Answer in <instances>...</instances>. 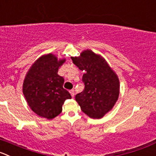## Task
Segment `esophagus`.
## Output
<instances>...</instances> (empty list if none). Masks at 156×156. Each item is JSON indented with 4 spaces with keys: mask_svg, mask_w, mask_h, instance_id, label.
<instances>
[{
    "mask_svg": "<svg viewBox=\"0 0 156 156\" xmlns=\"http://www.w3.org/2000/svg\"><path fill=\"white\" fill-rule=\"evenodd\" d=\"M70 94H71V95L72 96V97H74V95H75V91H74V89H71L69 91Z\"/></svg>",
    "mask_w": 156,
    "mask_h": 156,
    "instance_id": "1",
    "label": "esophagus"
}]
</instances>
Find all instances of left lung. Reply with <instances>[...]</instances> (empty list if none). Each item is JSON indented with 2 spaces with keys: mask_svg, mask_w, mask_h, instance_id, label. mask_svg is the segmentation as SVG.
I'll list each match as a JSON object with an SVG mask.
<instances>
[{
  "mask_svg": "<svg viewBox=\"0 0 156 156\" xmlns=\"http://www.w3.org/2000/svg\"><path fill=\"white\" fill-rule=\"evenodd\" d=\"M80 70L85 71L84 91L75 100L84 113L93 119H101L113 108L119 94V80L104 58L91 50L71 58Z\"/></svg>",
  "mask_w": 156,
  "mask_h": 156,
  "instance_id": "1",
  "label": "left lung"
}]
</instances>
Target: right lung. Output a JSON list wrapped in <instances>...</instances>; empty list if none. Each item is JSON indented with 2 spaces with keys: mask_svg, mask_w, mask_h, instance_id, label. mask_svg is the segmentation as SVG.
<instances>
[{
  "mask_svg": "<svg viewBox=\"0 0 156 156\" xmlns=\"http://www.w3.org/2000/svg\"><path fill=\"white\" fill-rule=\"evenodd\" d=\"M65 59L58 61L52 54L39 58L27 73L23 93L31 110L37 115L52 119L60 114L66 99L71 98L63 88L65 79L58 75Z\"/></svg>",
  "mask_w": 156,
  "mask_h": 156,
  "instance_id": "add662e5",
  "label": "right lung"
}]
</instances>
